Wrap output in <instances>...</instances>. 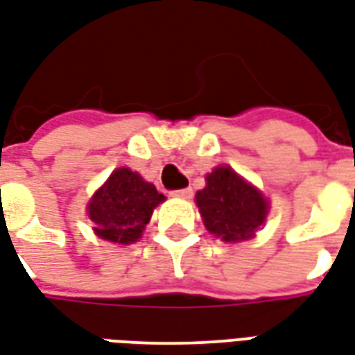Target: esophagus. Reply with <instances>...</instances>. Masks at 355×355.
Segmentation results:
<instances>
[{"instance_id": "esophagus-1", "label": "esophagus", "mask_w": 355, "mask_h": 355, "mask_svg": "<svg viewBox=\"0 0 355 355\" xmlns=\"http://www.w3.org/2000/svg\"><path fill=\"white\" fill-rule=\"evenodd\" d=\"M172 196H178V198H191V196H193V189H178V191H172Z\"/></svg>"}]
</instances>
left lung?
<instances>
[{"instance_id":"obj_1","label":"left lung","mask_w":355,"mask_h":355,"mask_svg":"<svg viewBox=\"0 0 355 355\" xmlns=\"http://www.w3.org/2000/svg\"><path fill=\"white\" fill-rule=\"evenodd\" d=\"M196 206L206 229L225 242L252 238L268 209L259 191L227 166L206 175V187L196 193Z\"/></svg>"}]
</instances>
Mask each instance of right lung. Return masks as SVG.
<instances>
[{
    "label": "right lung",
    "instance_id": "1",
    "mask_svg": "<svg viewBox=\"0 0 355 355\" xmlns=\"http://www.w3.org/2000/svg\"><path fill=\"white\" fill-rule=\"evenodd\" d=\"M164 200L153 183L128 168L110 175L89 204V217L96 223V234L117 244H132L151 219L153 209Z\"/></svg>",
    "mask_w": 355,
    "mask_h": 355
}]
</instances>
